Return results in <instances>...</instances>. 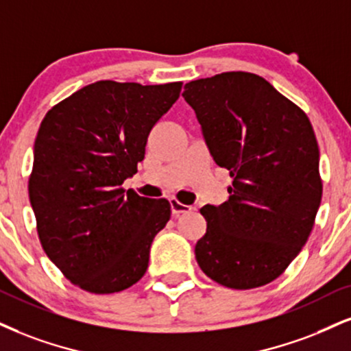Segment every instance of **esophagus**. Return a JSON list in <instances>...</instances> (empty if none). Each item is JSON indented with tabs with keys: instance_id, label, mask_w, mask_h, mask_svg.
I'll return each mask as SVG.
<instances>
[{
	"instance_id": "1",
	"label": "esophagus",
	"mask_w": 351,
	"mask_h": 351,
	"mask_svg": "<svg viewBox=\"0 0 351 351\" xmlns=\"http://www.w3.org/2000/svg\"><path fill=\"white\" fill-rule=\"evenodd\" d=\"M169 203H171V210H172V215H174V216H179L180 213H189V211L192 210V206L184 205V203L176 200V198H171Z\"/></svg>"
}]
</instances>
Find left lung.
Instances as JSON below:
<instances>
[{
    "label": "left lung",
    "instance_id": "8db88e82",
    "mask_svg": "<svg viewBox=\"0 0 351 351\" xmlns=\"http://www.w3.org/2000/svg\"><path fill=\"white\" fill-rule=\"evenodd\" d=\"M184 89L211 158L232 177L228 200L200 210L206 232L195 245L198 265L223 287H263L295 261L321 205L313 125L252 73H221Z\"/></svg>",
    "mask_w": 351,
    "mask_h": 351
}]
</instances>
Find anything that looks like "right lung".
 I'll return each instance as SVG.
<instances>
[{"label":"right lung","instance_id":"right-lung-1","mask_svg":"<svg viewBox=\"0 0 351 351\" xmlns=\"http://www.w3.org/2000/svg\"><path fill=\"white\" fill-rule=\"evenodd\" d=\"M182 83L97 81L47 112L34 143L29 198L42 247L76 287L96 295L145 275L154 236L171 218L167 200L125 192L151 128Z\"/></svg>","mask_w":351,"mask_h":351}]
</instances>
